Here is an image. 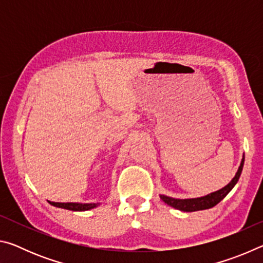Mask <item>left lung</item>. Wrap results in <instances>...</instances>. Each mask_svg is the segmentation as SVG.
<instances>
[{
    "label": "left lung",
    "instance_id": "1",
    "mask_svg": "<svg viewBox=\"0 0 263 263\" xmlns=\"http://www.w3.org/2000/svg\"><path fill=\"white\" fill-rule=\"evenodd\" d=\"M243 162H245V155H242L241 162H240L238 171H237V173H235L233 179L231 180L230 183L226 184L224 188L215 191V193L208 194L205 196H202V197H197V198L180 199V198L169 197V196H166V195H160V198H161L164 203L168 204L169 206L175 208V209H177V210L184 211V212L206 210V209L213 208L215 205H217V204L219 203L221 199H224L225 196L233 189V186L235 184H237V182L239 181V177H240V175H241Z\"/></svg>",
    "mask_w": 263,
    "mask_h": 263
}]
</instances>
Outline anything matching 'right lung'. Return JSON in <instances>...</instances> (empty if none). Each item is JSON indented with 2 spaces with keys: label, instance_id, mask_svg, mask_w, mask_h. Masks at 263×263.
<instances>
[{
  "label": "right lung",
  "instance_id": "add662e5",
  "mask_svg": "<svg viewBox=\"0 0 263 263\" xmlns=\"http://www.w3.org/2000/svg\"><path fill=\"white\" fill-rule=\"evenodd\" d=\"M51 205L66 209L70 211H87L91 210L96 206L100 205V203H58V202H50Z\"/></svg>",
  "mask_w": 263,
  "mask_h": 263
}]
</instances>
